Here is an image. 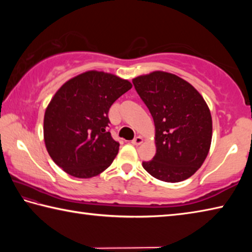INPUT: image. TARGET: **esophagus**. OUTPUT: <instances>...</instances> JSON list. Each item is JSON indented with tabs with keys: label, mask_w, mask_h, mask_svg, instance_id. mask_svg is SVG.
Here are the masks:
<instances>
[{
	"label": "esophagus",
	"mask_w": 252,
	"mask_h": 252,
	"mask_svg": "<svg viewBox=\"0 0 252 252\" xmlns=\"http://www.w3.org/2000/svg\"><path fill=\"white\" fill-rule=\"evenodd\" d=\"M143 142V138L142 136H136V138H134L133 140H132V144H133V146H140V144H141Z\"/></svg>",
	"instance_id": "esophagus-1"
}]
</instances>
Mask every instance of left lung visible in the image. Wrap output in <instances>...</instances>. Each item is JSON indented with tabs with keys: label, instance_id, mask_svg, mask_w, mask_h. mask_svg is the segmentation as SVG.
Here are the masks:
<instances>
[{
	"label": "left lung",
	"instance_id": "obj_1",
	"mask_svg": "<svg viewBox=\"0 0 252 252\" xmlns=\"http://www.w3.org/2000/svg\"><path fill=\"white\" fill-rule=\"evenodd\" d=\"M132 82L156 127V156L142 167L164 182L190 178L211 146L212 119L206 101L189 82L169 72L153 71Z\"/></svg>",
	"mask_w": 252,
	"mask_h": 252
}]
</instances>
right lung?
Listing matches in <instances>:
<instances>
[{
  "mask_svg": "<svg viewBox=\"0 0 252 252\" xmlns=\"http://www.w3.org/2000/svg\"><path fill=\"white\" fill-rule=\"evenodd\" d=\"M132 88L103 71L83 72L62 85L45 109L44 143L50 157L72 177H95L112 163L119 144L108 130L109 109Z\"/></svg>",
  "mask_w": 252,
  "mask_h": 252,
  "instance_id": "1",
  "label": "right lung"
}]
</instances>
